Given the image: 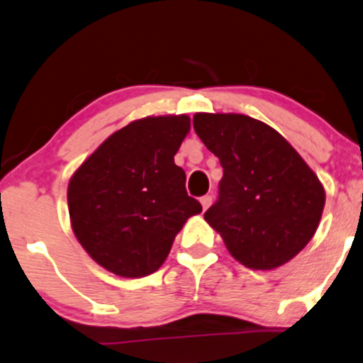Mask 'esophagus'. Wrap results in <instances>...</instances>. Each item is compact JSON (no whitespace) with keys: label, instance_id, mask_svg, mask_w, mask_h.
<instances>
[{"label":"esophagus","instance_id":"1","mask_svg":"<svg viewBox=\"0 0 363 363\" xmlns=\"http://www.w3.org/2000/svg\"><path fill=\"white\" fill-rule=\"evenodd\" d=\"M200 201H201L203 210H206V208H208L210 205H212V196H210V194H205V196H203Z\"/></svg>","mask_w":363,"mask_h":363}]
</instances>
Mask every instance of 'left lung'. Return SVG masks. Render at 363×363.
<instances>
[{"instance_id":"obj_1","label":"left lung","mask_w":363,"mask_h":363,"mask_svg":"<svg viewBox=\"0 0 363 363\" xmlns=\"http://www.w3.org/2000/svg\"><path fill=\"white\" fill-rule=\"evenodd\" d=\"M196 134L220 160L218 200L205 212L225 248L253 270L284 265L308 245L325 191L276 129L241 113H196Z\"/></svg>"}]
</instances>
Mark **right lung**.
<instances>
[{
	"label": "right lung",
	"mask_w": 363,
	"mask_h": 363,
	"mask_svg": "<svg viewBox=\"0 0 363 363\" xmlns=\"http://www.w3.org/2000/svg\"><path fill=\"white\" fill-rule=\"evenodd\" d=\"M189 129L188 115L139 118L105 139L70 177L72 230L103 269L133 279L157 272L186 220L201 212L174 162Z\"/></svg>",
	"instance_id": "right-lung-1"
}]
</instances>
